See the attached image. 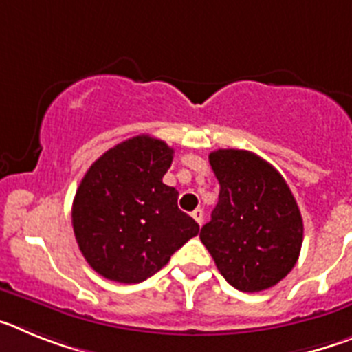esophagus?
<instances>
[{
    "label": "esophagus",
    "instance_id": "1",
    "mask_svg": "<svg viewBox=\"0 0 352 352\" xmlns=\"http://www.w3.org/2000/svg\"><path fill=\"white\" fill-rule=\"evenodd\" d=\"M192 217H194V220L199 223V226H203V222H204V211L201 210V208H197V210L192 211Z\"/></svg>",
    "mask_w": 352,
    "mask_h": 352
}]
</instances>
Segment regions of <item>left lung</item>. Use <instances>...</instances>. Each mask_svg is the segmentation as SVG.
Masks as SVG:
<instances>
[{
	"mask_svg": "<svg viewBox=\"0 0 352 352\" xmlns=\"http://www.w3.org/2000/svg\"><path fill=\"white\" fill-rule=\"evenodd\" d=\"M210 164L220 194L199 238L232 287H273L300 257L303 220L296 199L282 174L252 151L217 149Z\"/></svg>",
	"mask_w": 352,
	"mask_h": 352,
	"instance_id": "obj_1",
	"label": "left lung"
}]
</instances>
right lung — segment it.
<instances>
[{
  "label": "right lung",
  "mask_w": 352,
  "mask_h": 352,
  "mask_svg": "<svg viewBox=\"0 0 352 352\" xmlns=\"http://www.w3.org/2000/svg\"><path fill=\"white\" fill-rule=\"evenodd\" d=\"M173 155L160 139L138 135L105 151L84 174L72 226L98 275L138 284L197 236V222L178 208V190L162 182Z\"/></svg>",
  "instance_id": "1"
}]
</instances>
